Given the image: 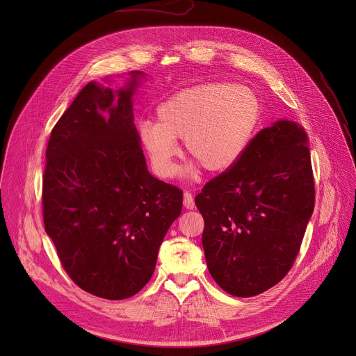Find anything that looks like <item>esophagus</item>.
<instances>
[{
    "label": "esophagus",
    "instance_id": "34e87169",
    "mask_svg": "<svg viewBox=\"0 0 356 356\" xmlns=\"http://www.w3.org/2000/svg\"><path fill=\"white\" fill-rule=\"evenodd\" d=\"M183 207L186 209H195V200H193V196L191 192H184L183 193Z\"/></svg>",
    "mask_w": 356,
    "mask_h": 356
}]
</instances>
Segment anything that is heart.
<instances>
[{
  "mask_svg": "<svg viewBox=\"0 0 356 356\" xmlns=\"http://www.w3.org/2000/svg\"><path fill=\"white\" fill-rule=\"evenodd\" d=\"M156 118L157 124L140 125L138 138L157 176L168 179L176 172L175 140H183L184 156L204 172L223 173L247 152L263 118V104L247 86L209 82L164 99Z\"/></svg>",
  "mask_w": 356,
  "mask_h": 356,
  "instance_id": "heart-1",
  "label": "heart"
}]
</instances>
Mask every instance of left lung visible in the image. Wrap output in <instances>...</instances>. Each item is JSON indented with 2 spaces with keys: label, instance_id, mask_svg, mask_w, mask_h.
Returning a JSON list of instances; mask_svg holds the SVG:
<instances>
[{
  "label": "left lung",
  "instance_id": "8db88e82",
  "mask_svg": "<svg viewBox=\"0 0 356 356\" xmlns=\"http://www.w3.org/2000/svg\"><path fill=\"white\" fill-rule=\"evenodd\" d=\"M195 203L202 244L216 284L252 297L287 275L314 208V180L302 127L277 121L261 129L236 164L209 180Z\"/></svg>",
  "mask_w": 356,
  "mask_h": 356
}]
</instances>
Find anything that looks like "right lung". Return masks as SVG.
I'll return each mask as SVG.
<instances>
[{"label": "right lung", "instance_id": "obj_1", "mask_svg": "<svg viewBox=\"0 0 356 356\" xmlns=\"http://www.w3.org/2000/svg\"><path fill=\"white\" fill-rule=\"evenodd\" d=\"M140 74L118 92L88 83L46 149L44 229L72 282L108 300L148 283L183 204L181 189L147 170L131 102Z\"/></svg>", "mask_w": 356, "mask_h": 356}]
</instances>
